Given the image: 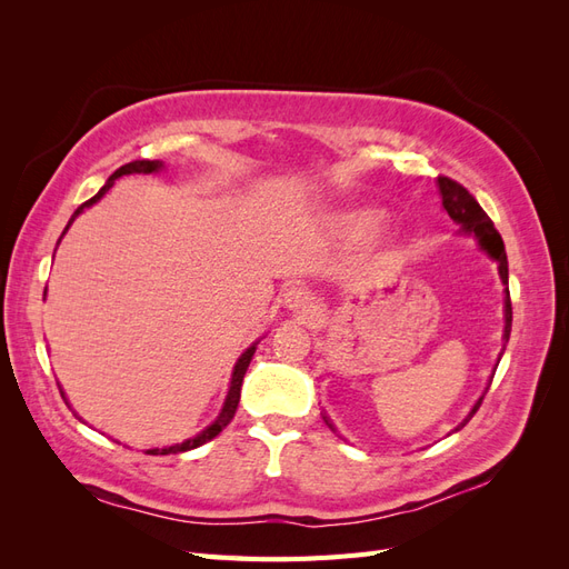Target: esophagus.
Instances as JSON below:
<instances>
[{
  "label": "esophagus",
  "instance_id": "1",
  "mask_svg": "<svg viewBox=\"0 0 569 569\" xmlns=\"http://www.w3.org/2000/svg\"><path fill=\"white\" fill-rule=\"evenodd\" d=\"M284 306L295 313H311L313 311V297L306 287H289L284 295Z\"/></svg>",
  "mask_w": 569,
  "mask_h": 569
}]
</instances>
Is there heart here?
Segmentation results:
<instances>
[{
  "label": "heart",
  "instance_id": "b5f03b06",
  "mask_svg": "<svg viewBox=\"0 0 569 569\" xmlns=\"http://www.w3.org/2000/svg\"><path fill=\"white\" fill-rule=\"evenodd\" d=\"M382 222V213L377 209H358L343 216V226L351 232H372Z\"/></svg>",
  "mask_w": 569,
  "mask_h": 569
}]
</instances>
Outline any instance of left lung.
<instances>
[{"label": "left lung", "mask_w": 569, "mask_h": 569, "mask_svg": "<svg viewBox=\"0 0 569 569\" xmlns=\"http://www.w3.org/2000/svg\"><path fill=\"white\" fill-rule=\"evenodd\" d=\"M437 184H439V194H441V203H443L446 213H449L458 222L462 232L477 237L479 247L485 249L493 258V261L498 263V274H501L503 284H508V256H506L503 239H501V234L496 232L491 218L485 213V209H481V206L477 203V199L460 182L439 176ZM510 327H512V306H510V291L506 287V330H503V341L510 339ZM503 349H506V343H503ZM498 360H501V358H498ZM481 399H485V396H481ZM481 399L475 403L470 416L465 418L456 429H460V427H465V425L470 422V418L475 416L477 408L481 406ZM322 420H325L327 427L335 429L332 422L327 420V416H322Z\"/></svg>", "instance_id": "1"}]
</instances>
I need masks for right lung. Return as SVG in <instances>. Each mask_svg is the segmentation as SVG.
Segmentation results:
<instances>
[{"instance_id":"obj_1","label":"right lung","mask_w":569,"mask_h":569,"mask_svg":"<svg viewBox=\"0 0 569 569\" xmlns=\"http://www.w3.org/2000/svg\"><path fill=\"white\" fill-rule=\"evenodd\" d=\"M163 168V163L161 161H147V159H142V161H132V163H126V166H120L116 173L107 180V184L99 189V192L92 197V199H88L84 201L82 206H78V211L71 216V220H68V226H66V230L71 228V222L82 213V209H88V206H92V203H97L101 197H104L109 189L113 187V182L120 178V176H130V173H159V170ZM66 230H63V234H66ZM253 353H256V343H251V347L242 353V358L237 360V366H234V370H232V382H230V391H228V399H226V406H222V410H220V416H218V420L213 422V425H209L203 429L201 435H197V437H192V439H187V441H182V443H176V446H168V449H149L147 453L149 456H168V453H184V451H192V449H197V446H201V443H206V441H211L213 437H218L222 429H226L228 425H230V420L234 418V412H237V403H239V391H242V382H244V375H247V368H249V363H251V358H253ZM61 396H63V391H61Z\"/></svg>"}]
</instances>
